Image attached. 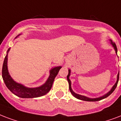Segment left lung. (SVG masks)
<instances>
[{"label": "left lung", "instance_id": "8db88e82", "mask_svg": "<svg viewBox=\"0 0 121 121\" xmlns=\"http://www.w3.org/2000/svg\"><path fill=\"white\" fill-rule=\"evenodd\" d=\"M110 42H111V44L112 45V46L114 47V49L116 50V54H117V46H116V43H114V42H112V40H110ZM70 73H71V71H70V69L69 70V73H68V75L67 76V81H68V83H69V90L71 91V93H72V95H73L74 97H76V99H79V100H84V101H89V102H96V101H99L101 100H102L104 99H105L107 98V96H108L110 95L111 93H112L114 90H115V89L116 88V87H117V85L118 83V81H119V73L117 74V81H116V84L113 86V87L111 89V90L107 93L106 95H105L103 96H101V97H99V98H96V99H90V98H88L86 96H83V95H78L76 94V93H74L73 91L72 88H71V82L70 81V79H69V76H70Z\"/></svg>", "mask_w": 121, "mask_h": 121}]
</instances>
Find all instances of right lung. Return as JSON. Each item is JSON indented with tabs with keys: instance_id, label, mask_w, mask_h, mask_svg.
Wrapping results in <instances>:
<instances>
[{
	"instance_id": "right-lung-1",
	"label": "right lung",
	"mask_w": 121,
	"mask_h": 121,
	"mask_svg": "<svg viewBox=\"0 0 121 121\" xmlns=\"http://www.w3.org/2000/svg\"><path fill=\"white\" fill-rule=\"evenodd\" d=\"M9 51V48L7 52V55L5 57L4 60L2 76L6 86L13 94L20 97V98H36L42 96L47 94L52 88L54 79L59 71L61 66L56 67L51 69L50 71V76L48 78L46 83L42 86L38 88H30L23 86L21 84H19L15 82L11 76L9 75L7 69V54Z\"/></svg>"
}]
</instances>
